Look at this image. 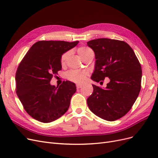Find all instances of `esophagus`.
<instances>
[{"label":"esophagus","instance_id":"34e87169","mask_svg":"<svg viewBox=\"0 0 158 158\" xmlns=\"http://www.w3.org/2000/svg\"><path fill=\"white\" fill-rule=\"evenodd\" d=\"M83 86L82 85H80V84H76V88L77 89H80V88H81Z\"/></svg>","mask_w":158,"mask_h":158}]
</instances>
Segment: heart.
I'll return each mask as SVG.
<instances>
[{"label": "heart", "instance_id": "1", "mask_svg": "<svg viewBox=\"0 0 158 158\" xmlns=\"http://www.w3.org/2000/svg\"><path fill=\"white\" fill-rule=\"evenodd\" d=\"M78 53L81 56L82 59L85 56H87L90 52H92V50L89 49L86 47H80L77 50ZM69 56V52H66L62 55L60 58V63L62 64H64L66 60ZM88 76V73L86 71H80V70H73L68 72L66 74V78L70 81L76 82V83H83L86 80Z\"/></svg>", "mask_w": 158, "mask_h": 158}]
</instances>
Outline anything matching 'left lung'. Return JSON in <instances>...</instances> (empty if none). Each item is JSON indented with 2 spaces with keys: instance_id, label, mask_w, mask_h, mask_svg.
I'll return each mask as SVG.
<instances>
[{
  "instance_id": "1",
  "label": "left lung",
  "mask_w": 158,
  "mask_h": 158,
  "mask_svg": "<svg viewBox=\"0 0 158 158\" xmlns=\"http://www.w3.org/2000/svg\"><path fill=\"white\" fill-rule=\"evenodd\" d=\"M95 52V63L91 79L99 82L109 78L102 89L92 84L87 99L90 111L108 121L125 116L135 103L141 88L142 68L135 52L126 42L99 38L87 42Z\"/></svg>"
}]
</instances>
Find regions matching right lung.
Returning <instances> with one entry per match:
<instances>
[{"label":"right lung","instance_id":"obj_1","mask_svg":"<svg viewBox=\"0 0 158 158\" xmlns=\"http://www.w3.org/2000/svg\"><path fill=\"white\" fill-rule=\"evenodd\" d=\"M78 43L37 41L19 64L15 78L16 94L26 111L35 120L51 123L67 111L76 91L75 84L67 80L56 87L50 81L62 69V55Z\"/></svg>","mask_w":158,"mask_h":158}]
</instances>
